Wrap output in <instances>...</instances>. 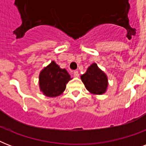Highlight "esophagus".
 <instances>
[{
  "mask_svg": "<svg viewBox=\"0 0 146 146\" xmlns=\"http://www.w3.org/2000/svg\"><path fill=\"white\" fill-rule=\"evenodd\" d=\"M73 76L74 77H79V72L78 71H74L73 72Z\"/></svg>",
  "mask_w": 146,
  "mask_h": 146,
  "instance_id": "34e87169",
  "label": "esophagus"
}]
</instances>
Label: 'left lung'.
Returning <instances> with one entry per match:
<instances>
[{"label":"left lung","mask_w":146,"mask_h":146,"mask_svg":"<svg viewBox=\"0 0 146 146\" xmlns=\"http://www.w3.org/2000/svg\"><path fill=\"white\" fill-rule=\"evenodd\" d=\"M81 80L87 90L94 95H102L108 89L107 75L95 63L89 66L86 72L81 76Z\"/></svg>","instance_id":"left-lung-1"}]
</instances>
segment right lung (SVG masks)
Instances as JSON below:
<instances>
[{
	"label": "right lung",
	"instance_id": "right-lung-1",
	"mask_svg": "<svg viewBox=\"0 0 146 146\" xmlns=\"http://www.w3.org/2000/svg\"><path fill=\"white\" fill-rule=\"evenodd\" d=\"M70 80V76L65 69L51 61L39 74L40 90L48 97H57L64 92Z\"/></svg>",
	"mask_w": 146,
	"mask_h": 146
}]
</instances>
